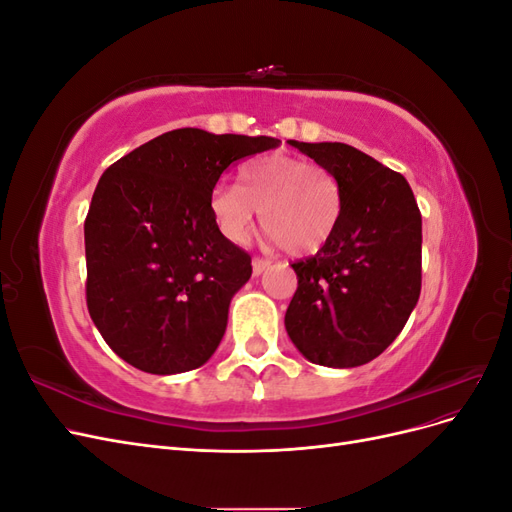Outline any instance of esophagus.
Here are the masks:
<instances>
[{"instance_id": "obj_1", "label": "esophagus", "mask_w": 512, "mask_h": 512, "mask_svg": "<svg viewBox=\"0 0 512 512\" xmlns=\"http://www.w3.org/2000/svg\"><path fill=\"white\" fill-rule=\"evenodd\" d=\"M271 267V260L269 258H254L252 260V271H254V275H260L262 271H267Z\"/></svg>"}]
</instances>
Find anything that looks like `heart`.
Segmentation results:
<instances>
[{
  "label": "heart",
  "mask_w": 512,
  "mask_h": 512,
  "mask_svg": "<svg viewBox=\"0 0 512 512\" xmlns=\"http://www.w3.org/2000/svg\"><path fill=\"white\" fill-rule=\"evenodd\" d=\"M239 185H218L211 218L232 243L250 239L260 224L290 254H312L327 243L342 215V188L329 168L284 153L241 164Z\"/></svg>",
  "instance_id": "obj_1"
}]
</instances>
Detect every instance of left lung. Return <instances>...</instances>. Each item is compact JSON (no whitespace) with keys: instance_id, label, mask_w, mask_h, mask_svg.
<instances>
[{"instance_id":"left-lung-1","label":"left lung","mask_w":512,"mask_h":512,"mask_svg":"<svg viewBox=\"0 0 512 512\" xmlns=\"http://www.w3.org/2000/svg\"><path fill=\"white\" fill-rule=\"evenodd\" d=\"M342 188V215L316 256L292 262L286 331L307 361L359 367L404 329L421 294L423 222L404 175L344 143H297Z\"/></svg>"}]
</instances>
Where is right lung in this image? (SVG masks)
Masks as SVG:
<instances>
[{"label": "right lung", "mask_w": 512, "mask_h": 512, "mask_svg": "<svg viewBox=\"0 0 512 512\" xmlns=\"http://www.w3.org/2000/svg\"><path fill=\"white\" fill-rule=\"evenodd\" d=\"M271 136L166 132L104 170L85 218L87 309L132 367L170 376L205 365L252 256L215 226L209 196Z\"/></svg>", "instance_id": "1"}]
</instances>
